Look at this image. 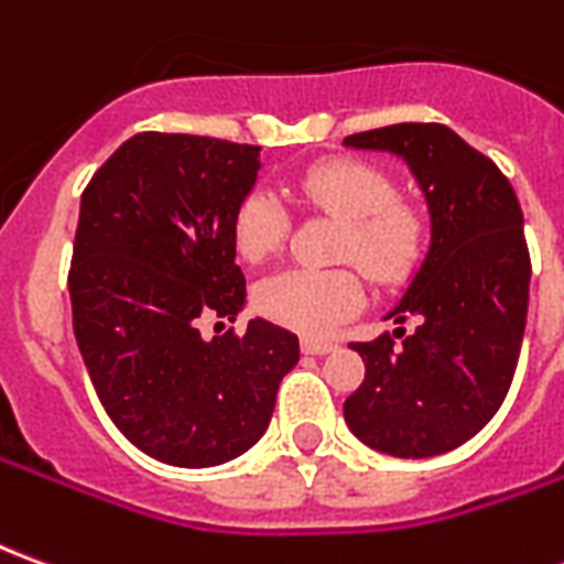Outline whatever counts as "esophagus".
Here are the masks:
<instances>
[{
	"label": "esophagus",
	"mask_w": 564,
	"mask_h": 564,
	"mask_svg": "<svg viewBox=\"0 0 564 564\" xmlns=\"http://www.w3.org/2000/svg\"><path fill=\"white\" fill-rule=\"evenodd\" d=\"M338 344H332V341H319V338H302V350H305L307 356H326L332 354Z\"/></svg>",
	"instance_id": "34e87169"
}]
</instances>
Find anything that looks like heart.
<instances>
[{"label":"heart","mask_w":564,"mask_h":564,"mask_svg":"<svg viewBox=\"0 0 564 564\" xmlns=\"http://www.w3.org/2000/svg\"><path fill=\"white\" fill-rule=\"evenodd\" d=\"M295 205L329 214L341 223L338 259H350L371 281L390 283L414 269L423 253V214L395 198L390 174L359 160H323L295 174L290 184ZM290 214L281 198L253 189L235 210V250L247 262H262L283 245ZM362 302V286L347 269H286L259 283L253 305L262 317L286 329L323 335L350 317Z\"/></svg>","instance_id":"b5f03b06"}]
</instances>
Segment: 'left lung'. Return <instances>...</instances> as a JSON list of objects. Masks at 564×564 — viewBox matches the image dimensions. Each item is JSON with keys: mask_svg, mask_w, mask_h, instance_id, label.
<instances>
[{"mask_svg": "<svg viewBox=\"0 0 564 564\" xmlns=\"http://www.w3.org/2000/svg\"><path fill=\"white\" fill-rule=\"evenodd\" d=\"M344 144L404 160L432 226L425 259L387 314L416 329L354 344L366 380L344 420L371 449L441 456L496 416L517 371L532 278L520 202L496 162L441 123L368 129Z\"/></svg>", "mask_w": 564, "mask_h": 564, "instance_id": "left-lung-1", "label": "left lung"}]
</instances>
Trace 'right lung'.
Returning a JSON list of instances; mask_svg holds the SVG:
<instances>
[{
	"mask_svg": "<svg viewBox=\"0 0 564 564\" xmlns=\"http://www.w3.org/2000/svg\"><path fill=\"white\" fill-rule=\"evenodd\" d=\"M259 148L139 132L80 196L68 269L75 338L99 402L153 459L210 468L265 435L299 338L269 319L205 341L245 307L232 220Z\"/></svg>",
	"mask_w": 564,
	"mask_h": 564,
	"instance_id": "obj_1",
	"label": "right lung"
}]
</instances>
